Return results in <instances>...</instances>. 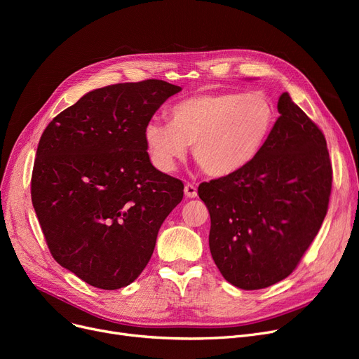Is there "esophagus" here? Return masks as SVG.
I'll use <instances>...</instances> for the list:
<instances>
[{
	"label": "esophagus",
	"instance_id": "34e87169",
	"mask_svg": "<svg viewBox=\"0 0 359 359\" xmlns=\"http://www.w3.org/2000/svg\"><path fill=\"white\" fill-rule=\"evenodd\" d=\"M184 195L186 198H196L198 187L195 183H186L184 184Z\"/></svg>",
	"mask_w": 359,
	"mask_h": 359
}]
</instances>
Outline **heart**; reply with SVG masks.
Wrapping results in <instances>:
<instances>
[{
	"label": "heart",
	"instance_id": "heart-1",
	"mask_svg": "<svg viewBox=\"0 0 359 359\" xmlns=\"http://www.w3.org/2000/svg\"><path fill=\"white\" fill-rule=\"evenodd\" d=\"M168 122L149 121L144 142L151 163L172 173L192 145L196 163L215 177L250 165L265 148L276 122V109L262 91L202 93L175 103Z\"/></svg>",
	"mask_w": 359,
	"mask_h": 359
}]
</instances>
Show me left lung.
I'll list each match as a JSON object with an SVG mask.
<instances>
[{
    "label": "left lung",
    "mask_w": 359,
    "mask_h": 359,
    "mask_svg": "<svg viewBox=\"0 0 359 359\" xmlns=\"http://www.w3.org/2000/svg\"><path fill=\"white\" fill-rule=\"evenodd\" d=\"M259 157L240 172L202 182L211 215L210 250L221 275L262 290L291 275L317 236L332 194L326 138L290 97Z\"/></svg>",
    "instance_id": "8db88e82"
}]
</instances>
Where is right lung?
Wrapping results in <instances>:
<instances>
[{"instance_id":"add662e5","label":"right lung","mask_w":359,"mask_h":359,"mask_svg":"<svg viewBox=\"0 0 359 359\" xmlns=\"http://www.w3.org/2000/svg\"><path fill=\"white\" fill-rule=\"evenodd\" d=\"M179 86L121 83L87 93L41 137L32 203L48 249L91 287L118 290L147 266L183 182L149 161L144 128Z\"/></svg>"}]
</instances>
